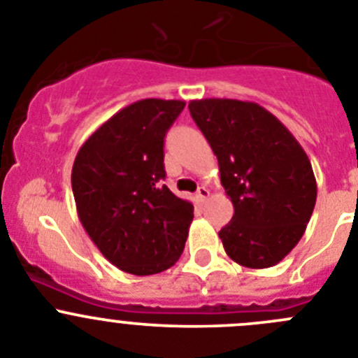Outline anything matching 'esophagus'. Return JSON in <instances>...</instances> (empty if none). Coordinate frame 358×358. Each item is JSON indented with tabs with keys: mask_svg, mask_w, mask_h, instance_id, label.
Returning <instances> with one entry per match:
<instances>
[{
	"mask_svg": "<svg viewBox=\"0 0 358 358\" xmlns=\"http://www.w3.org/2000/svg\"><path fill=\"white\" fill-rule=\"evenodd\" d=\"M208 196H209V189L206 188V186H201V188L196 189V199H199L201 202H204Z\"/></svg>",
	"mask_w": 358,
	"mask_h": 358,
	"instance_id": "esophagus-1",
	"label": "esophagus"
}]
</instances>
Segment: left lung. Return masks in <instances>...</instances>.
Masks as SVG:
<instances>
[{"mask_svg": "<svg viewBox=\"0 0 358 358\" xmlns=\"http://www.w3.org/2000/svg\"><path fill=\"white\" fill-rule=\"evenodd\" d=\"M188 108L234 206L232 220L218 232L225 252L241 266H275L296 247L316 204V177L306 150L257 103L199 99Z\"/></svg>", "mask_w": 358, "mask_h": 358, "instance_id": "left-lung-1", "label": "left lung"}]
</instances>
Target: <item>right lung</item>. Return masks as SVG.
Instances as JSON below:
<instances>
[{
	"label": "right lung",
	"instance_id": "add662e5",
	"mask_svg": "<svg viewBox=\"0 0 358 358\" xmlns=\"http://www.w3.org/2000/svg\"><path fill=\"white\" fill-rule=\"evenodd\" d=\"M185 104L142 99L122 108L90 134L72 165L81 225L126 273L165 271L185 250L193 206L163 185V142Z\"/></svg>",
	"mask_w": 358,
	"mask_h": 358
}]
</instances>
